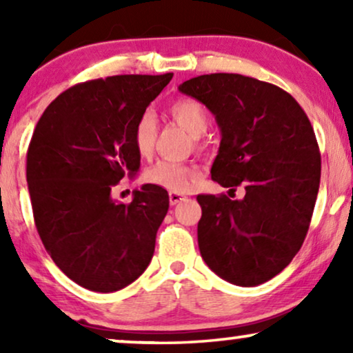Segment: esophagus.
<instances>
[{
    "label": "esophagus",
    "mask_w": 353,
    "mask_h": 353,
    "mask_svg": "<svg viewBox=\"0 0 353 353\" xmlns=\"http://www.w3.org/2000/svg\"><path fill=\"white\" fill-rule=\"evenodd\" d=\"M168 199H170V205H176V204H180V202L186 201L188 197L178 194V192H170V194H168Z\"/></svg>",
    "instance_id": "esophagus-1"
}]
</instances>
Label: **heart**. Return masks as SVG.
Instances as JSON below:
<instances>
[{
	"label": "heart",
	"instance_id": "obj_1",
	"mask_svg": "<svg viewBox=\"0 0 353 353\" xmlns=\"http://www.w3.org/2000/svg\"><path fill=\"white\" fill-rule=\"evenodd\" d=\"M172 119L192 138H199L209 127V115L204 105L192 98H180L168 108ZM157 137V123L152 112H143L133 127V146L141 157L151 156ZM197 176V168L185 163L162 161L148 168L144 180L173 192H185Z\"/></svg>",
	"mask_w": 353,
	"mask_h": 353
}]
</instances>
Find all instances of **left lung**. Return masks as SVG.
I'll return each mask as SVG.
<instances>
[{"mask_svg":"<svg viewBox=\"0 0 353 353\" xmlns=\"http://www.w3.org/2000/svg\"><path fill=\"white\" fill-rule=\"evenodd\" d=\"M215 115L221 141L212 180L243 185V199L199 194L197 243L212 272L236 286H259L302 248L321 176L310 120L276 85L239 74H210L178 86Z\"/></svg>","mask_w":353,"mask_h":353,"instance_id":"obj_1","label":"left lung"}]
</instances>
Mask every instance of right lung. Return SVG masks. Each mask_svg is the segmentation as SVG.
<instances>
[{"instance_id": "right-lung-1", "label": "right lung", "mask_w": 353, "mask_h": 353, "mask_svg": "<svg viewBox=\"0 0 353 353\" xmlns=\"http://www.w3.org/2000/svg\"><path fill=\"white\" fill-rule=\"evenodd\" d=\"M173 74L115 75L61 93L38 120L27 151V183L41 243L72 281L119 291L148 268L168 210L161 186L133 201L112 188L139 170L133 127Z\"/></svg>"}]
</instances>
